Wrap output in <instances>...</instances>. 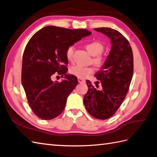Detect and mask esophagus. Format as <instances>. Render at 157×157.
I'll use <instances>...</instances> for the list:
<instances>
[{
    "label": "esophagus",
    "mask_w": 157,
    "mask_h": 157,
    "mask_svg": "<svg viewBox=\"0 0 157 157\" xmlns=\"http://www.w3.org/2000/svg\"><path fill=\"white\" fill-rule=\"evenodd\" d=\"M86 81L84 80V79H83L82 78H78V82L79 83H84Z\"/></svg>",
    "instance_id": "obj_1"
}]
</instances>
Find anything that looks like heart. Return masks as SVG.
<instances>
[{
	"label": "heart",
	"mask_w": 157,
	"mask_h": 157,
	"mask_svg": "<svg viewBox=\"0 0 157 157\" xmlns=\"http://www.w3.org/2000/svg\"><path fill=\"white\" fill-rule=\"evenodd\" d=\"M88 52L92 56H94L93 58V63L97 66L102 65L104 62V56L102 52L104 50V45L99 41H91L86 43L85 45ZM75 48L73 45H70L66 50V57L69 61H72L74 56ZM94 72L93 67H84L82 65H75L70 69L71 74L78 77L79 78H86L89 75Z\"/></svg>",
	"instance_id": "obj_1"
}]
</instances>
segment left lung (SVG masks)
Segmentation results:
<instances>
[{"mask_svg":"<svg viewBox=\"0 0 157 157\" xmlns=\"http://www.w3.org/2000/svg\"><path fill=\"white\" fill-rule=\"evenodd\" d=\"M96 31L111 39L112 49L101 70L94 74L101 85L98 89L86 80L88 90L84 104L93 117L105 120L111 117L123 102L133 73V55L129 42L118 30L111 28H97Z\"/></svg>","mask_w":157,"mask_h":157,"instance_id":"8db88e82","label":"left lung"}]
</instances>
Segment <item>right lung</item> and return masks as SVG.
I'll return each instance as SVG.
<instances>
[{"label":"right lung","mask_w":157,"mask_h":157,"mask_svg":"<svg viewBox=\"0 0 157 157\" xmlns=\"http://www.w3.org/2000/svg\"><path fill=\"white\" fill-rule=\"evenodd\" d=\"M90 34L86 29L48 26L28 42L22 58L21 84L30 108L39 118L52 120L63 112L67 97L78 83L77 77L67 74L66 50ZM56 73L66 79L54 82L52 75Z\"/></svg>","instance_id":"right-lung-1"}]
</instances>
